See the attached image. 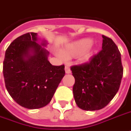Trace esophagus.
Here are the masks:
<instances>
[{"label": "esophagus", "mask_w": 131, "mask_h": 131, "mask_svg": "<svg viewBox=\"0 0 131 131\" xmlns=\"http://www.w3.org/2000/svg\"><path fill=\"white\" fill-rule=\"evenodd\" d=\"M65 72L67 74H69V73H71V70H70V68H69V67L68 65H66L65 66Z\"/></svg>", "instance_id": "34e87169"}]
</instances>
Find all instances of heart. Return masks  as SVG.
I'll return each mask as SVG.
<instances>
[{
	"label": "heart",
	"instance_id": "1",
	"mask_svg": "<svg viewBox=\"0 0 131 131\" xmlns=\"http://www.w3.org/2000/svg\"><path fill=\"white\" fill-rule=\"evenodd\" d=\"M93 43L91 39H83L72 44H69L64 48L62 51V56L66 59H69L77 56L82 52L88 49ZM91 53L89 50H86L81 56V60L83 62L87 61L91 57Z\"/></svg>",
	"mask_w": 131,
	"mask_h": 131
}]
</instances>
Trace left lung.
<instances>
[{"instance_id": "left-lung-1", "label": "left lung", "mask_w": 131, "mask_h": 131, "mask_svg": "<svg viewBox=\"0 0 131 131\" xmlns=\"http://www.w3.org/2000/svg\"><path fill=\"white\" fill-rule=\"evenodd\" d=\"M102 37L100 52L89 62L71 67L75 79V102L83 110H100L106 106L118 91L123 77L120 51L110 37Z\"/></svg>"}]
</instances>
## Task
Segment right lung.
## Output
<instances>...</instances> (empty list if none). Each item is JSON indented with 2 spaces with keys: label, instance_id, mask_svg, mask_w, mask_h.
I'll return each instance as SVG.
<instances>
[{
  "label": "right lung",
  "instance_id": "add662e5",
  "mask_svg": "<svg viewBox=\"0 0 131 131\" xmlns=\"http://www.w3.org/2000/svg\"><path fill=\"white\" fill-rule=\"evenodd\" d=\"M37 34L28 32L13 40L5 51L3 72L5 87L21 106L35 109L50 103L65 74L64 65H52L47 52L37 43Z\"/></svg>",
  "mask_w": 131,
  "mask_h": 131
}]
</instances>
